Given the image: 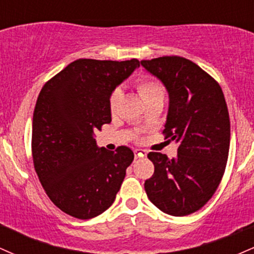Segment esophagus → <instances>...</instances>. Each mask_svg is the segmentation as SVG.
<instances>
[{
  "mask_svg": "<svg viewBox=\"0 0 254 254\" xmlns=\"http://www.w3.org/2000/svg\"><path fill=\"white\" fill-rule=\"evenodd\" d=\"M147 156V151L143 149H136L135 150V159H141V157Z\"/></svg>",
  "mask_w": 254,
  "mask_h": 254,
  "instance_id": "esophagus-1",
  "label": "esophagus"
}]
</instances>
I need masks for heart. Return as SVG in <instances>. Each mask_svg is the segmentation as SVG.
Listing matches in <instances>:
<instances>
[{"label":"heart","instance_id":"obj_1","mask_svg":"<svg viewBox=\"0 0 254 254\" xmlns=\"http://www.w3.org/2000/svg\"><path fill=\"white\" fill-rule=\"evenodd\" d=\"M137 90H138L139 95H141L142 100L144 101V104L150 103V101L155 100H164L166 90L165 87L162 86L159 81L154 80L150 77H142L137 81L136 83ZM122 98V92L119 89H115L111 93L110 99H109V107L111 112H115L117 109L119 101Z\"/></svg>","mask_w":254,"mask_h":254}]
</instances>
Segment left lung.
Here are the masks:
<instances>
[{
    "label": "left lung",
    "instance_id": "8db88e82",
    "mask_svg": "<svg viewBox=\"0 0 254 254\" xmlns=\"http://www.w3.org/2000/svg\"><path fill=\"white\" fill-rule=\"evenodd\" d=\"M141 64L167 89L164 135L178 143L176 159L148 154L154 174L144 190L161 211L186 216L208 203L226 170L230 143L226 99L220 84L190 60L164 56Z\"/></svg>",
    "mask_w": 254,
    "mask_h": 254
}]
</instances>
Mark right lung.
I'll return each mask as SVG.
<instances>
[{
    "label": "right lung",
    "instance_id": "1",
    "mask_svg": "<svg viewBox=\"0 0 254 254\" xmlns=\"http://www.w3.org/2000/svg\"><path fill=\"white\" fill-rule=\"evenodd\" d=\"M139 66L138 60L74 61L44 84L32 124L34 170L51 202L65 214L88 220L115 202L130 148H99L94 131L111 123V93Z\"/></svg>",
    "mask_w": 254,
    "mask_h": 254
}]
</instances>
